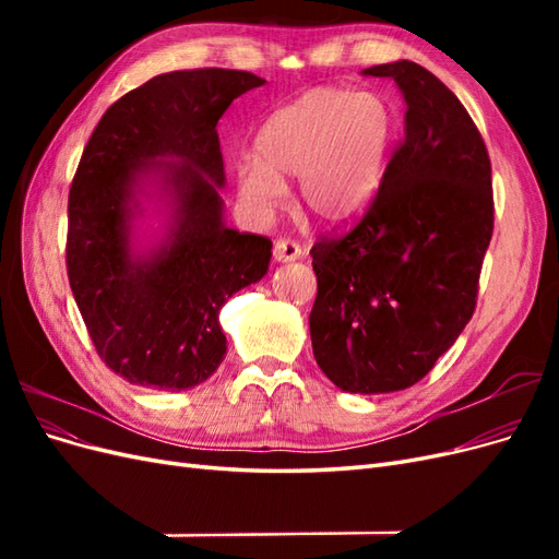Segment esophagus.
I'll use <instances>...</instances> for the list:
<instances>
[{
  "instance_id": "obj_1",
  "label": "esophagus",
  "mask_w": 559,
  "mask_h": 559,
  "mask_svg": "<svg viewBox=\"0 0 559 559\" xmlns=\"http://www.w3.org/2000/svg\"><path fill=\"white\" fill-rule=\"evenodd\" d=\"M300 245L292 238H277L275 240V247H273V257L275 261L280 263H289V261H296L300 259Z\"/></svg>"
}]
</instances>
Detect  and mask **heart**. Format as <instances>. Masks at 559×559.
<instances>
[{
    "mask_svg": "<svg viewBox=\"0 0 559 559\" xmlns=\"http://www.w3.org/2000/svg\"><path fill=\"white\" fill-rule=\"evenodd\" d=\"M396 116L378 93L321 86L267 118L257 154L238 163V191L257 214L284 198L282 177H298V195L321 222L343 224L376 198Z\"/></svg>",
    "mask_w": 559,
    "mask_h": 559,
    "instance_id": "b5f03b06",
    "label": "heart"
}]
</instances>
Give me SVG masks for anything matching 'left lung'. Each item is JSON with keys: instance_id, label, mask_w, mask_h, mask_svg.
<instances>
[{"instance_id": "8db88e82", "label": "left lung", "mask_w": 559, "mask_h": 559, "mask_svg": "<svg viewBox=\"0 0 559 559\" xmlns=\"http://www.w3.org/2000/svg\"><path fill=\"white\" fill-rule=\"evenodd\" d=\"M364 74L396 81L405 138L359 222L310 249V335L335 386L384 394L425 378L473 317L495 195L483 134L443 81L411 60Z\"/></svg>"}]
</instances>
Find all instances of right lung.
Listing matches in <instances>:
<instances>
[{
	"label": "right lung",
	"mask_w": 559,
	"mask_h": 559,
	"mask_svg": "<svg viewBox=\"0 0 559 559\" xmlns=\"http://www.w3.org/2000/svg\"><path fill=\"white\" fill-rule=\"evenodd\" d=\"M263 83L222 67L158 74L116 99L83 148L67 202V277L99 359L132 384L179 392L207 380L226 354L224 302L267 273L273 242L224 226L216 132L233 99ZM148 171L174 189L176 226L156 254L134 260L129 200Z\"/></svg>",
	"instance_id": "add662e5"
}]
</instances>
